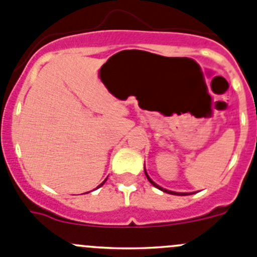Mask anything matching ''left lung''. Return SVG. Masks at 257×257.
<instances>
[{
  "instance_id": "obj_1",
  "label": "left lung",
  "mask_w": 257,
  "mask_h": 257,
  "mask_svg": "<svg viewBox=\"0 0 257 257\" xmlns=\"http://www.w3.org/2000/svg\"><path fill=\"white\" fill-rule=\"evenodd\" d=\"M145 176H147V177H148V180H149V182L152 183L153 186H155V187H157V188H159V190H162V191L167 192V194H172V195H190V194H180V192H173V191H168V190H166V188H162L161 186H158L157 183H155V182H153V181L150 180V177H149V176H148V173H147V172H145Z\"/></svg>"
}]
</instances>
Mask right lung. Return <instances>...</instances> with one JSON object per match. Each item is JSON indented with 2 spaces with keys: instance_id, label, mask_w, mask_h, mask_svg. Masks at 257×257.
<instances>
[{
  "instance_id": "obj_1",
  "label": "right lung",
  "mask_w": 257,
  "mask_h": 257,
  "mask_svg": "<svg viewBox=\"0 0 257 257\" xmlns=\"http://www.w3.org/2000/svg\"><path fill=\"white\" fill-rule=\"evenodd\" d=\"M104 182H105V181H104ZM104 182H103V183H104ZM103 183H102V185H103ZM102 185H100V186H102Z\"/></svg>"
}]
</instances>
